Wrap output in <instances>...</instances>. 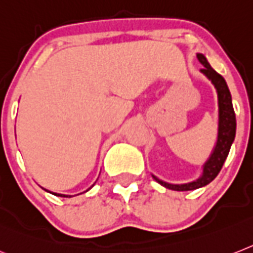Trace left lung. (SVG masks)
Listing matches in <instances>:
<instances>
[{
  "label": "left lung",
  "instance_id": "left-lung-1",
  "mask_svg": "<svg viewBox=\"0 0 253 253\" xmlns=\"http://www.w3.org/2000/svg\"><path fill=\"white\" fill-rule=\"evenodd\" d=\"M197 56L198 60L204 67V68L200 70V72L212 83L217 93V106H218L217 139L210 158L207 159V162L202 167L203 172L199 176V178L194 179V181L187 183H169L152 174L156 182H159L162 186L167 187V189L174 190V191L197 190L212 182L217 177V174L220 173L222 166H224L225 160L229 155V151H230L231 145L234 142L235 131H237V120H235L234 108H233V102H231V94L229 87H227L226 81H225L224 77L217 74L216 71L211 67L206 55H203L202 53H198Z\"/></svg>",
  "mask_w": 253,
  "mask_h": 253
}]
</instances>
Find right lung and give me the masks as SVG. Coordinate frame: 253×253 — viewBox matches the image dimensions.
I'll return each mask as SVG.
<instances>
[{"mask_svg":"<svg viewBox=\"0 0 253 253\" xmlns=\"http://www.w3.org/2000/svg\"><path fill=\"white\" fill-rule=\"evenodd\" d=\"M42 189H43V187H42ZM43 190H45V191H47V193H51V191H49V190H46V189H43ZM87 190H89V189H87ZM87 190H86V191H87ZM84 193H85V191H84ZM51 194H53V195H56V197L71 198V195H64V194H58V193H51Z\"/></svg>","mask_w":253,"mask_h":253,"instance_id":"right-lung-1","label":"right lung"}]
</instances>
